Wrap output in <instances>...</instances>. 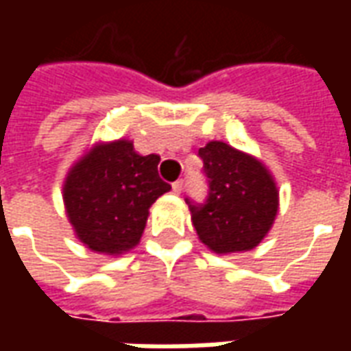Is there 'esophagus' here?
Returning <instances> with one entry per match:
<instances>
[{
	"label": "esophagus",
	"mask_w": 351,
	"mask_h": 351,
	"mask_svg": "<svg viewBox=\"0 0 351 351\" xmlns=\"http://www.w3.org/2000/svg\"><path fill=\"white\" fill-rule=\"evenodd\" d=\"M173 191H175V193H182V191H184V180H176V182L173 184Z\"/></svg>",
	"instance_id": "esophagus-1"
}]
</instances>
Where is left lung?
Returning a JSON list of instances; mask_svg holds the SVG:
<instances>
[{
	"mask_svg": "<svg viewBox=\"0 0 351 351\" xmlns=\"http://www.w3.org/2000/svg\"><path fill=\"white\" fill-rule=\"evenodd\" d=\"M199 158L208 195L205 203L186 199L199 241L216 254L256 248L278 214V188L269 169L221 141L199 148Z\"/></svg>",
	"mask_w": 351,
	"mask_h": 351,
	"instance_id": "8db88e82",
	"label": "left lung"
}]
</instances>
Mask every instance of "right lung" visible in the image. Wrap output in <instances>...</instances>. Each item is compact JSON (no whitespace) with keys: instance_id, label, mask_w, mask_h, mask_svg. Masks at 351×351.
Returning <instances> with one entry per match:
<instances>
[{"instance_id":"right-lung-1","label":"right lung","mask_w":351,"mask_h":351,"mask_svg":"<svg viewBox=\"0 0 351 351\" xmlns=\"http://www.w3.org/2000/svg\"><path fill=\"white\" fill-rule=\"evenodd\" d=\"M160 156L135 152L120 138L80 158L64 182V203L75 235L86 248L120 256L137 246L154 201L171 190L158 175Z\"/></svg>"}]
</instances>
